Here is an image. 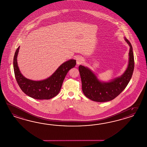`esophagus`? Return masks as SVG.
Returning <instances> with one entry per match:
<instances>
[{
    "instance_id": "34e87169",
    "label": "esophagus",
    "mask_w": 147,
    "mask_h": 147,
    "mask_svg": "<svg viewBox=\"0 0 147 147\" xmlns=\"http://www.w3.org/2000/svg\"><path fill=\"white\" fill-rule=\"evenodd\" d=\"M83 62H84V59H83V57H78L77 59V64H78V65L83 63Z\"/></svg>"
}]
</instances>
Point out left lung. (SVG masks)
I'll use <instances>...</instances> for the list:
<instances>
[{
    "instance_id": "1",
    "label": "left lung",
    "mask_w": 147,
    "mask_h": 147,
    "mask_svg": "<svg viewBox=\"0 0 147 147\" xmlns=\"http://www.w3.org/2000/svg\"><path fill=\"white\" fill-rule=\"evenodd\" d=\"M125 39L130 46L129 62L126 71L120 77L109 83H102L89 69L79 65L82 90L87 98L94 101H109L121 94L128 85L134 71V59L132 45L127 39Z\"/></svg>"
}]
</instances>
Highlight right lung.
I'll return each instance as SVG.
<instances>
[{
    "instance_id": "right-lung-1",
    "label": "right lung",
    "mask_w": 147,
    "mask_h": 147,
    "mask_svg": "<svg viewBox=\"0 0 147 147\" xmlns=\"http://www.w3.org/2000/svg\"><path fill=\"white\" fill-rule=\"evenodd\" d=\"M19 47L16 50L14 57L13 67L15 78L21 90L29 96L37 100H49L57 96L65 76L70 69L75 66L76 61L70 60L65 62L47 79L34 81L25 78L19 70L17 63Z\"/></svg>"
}]
</instances>
